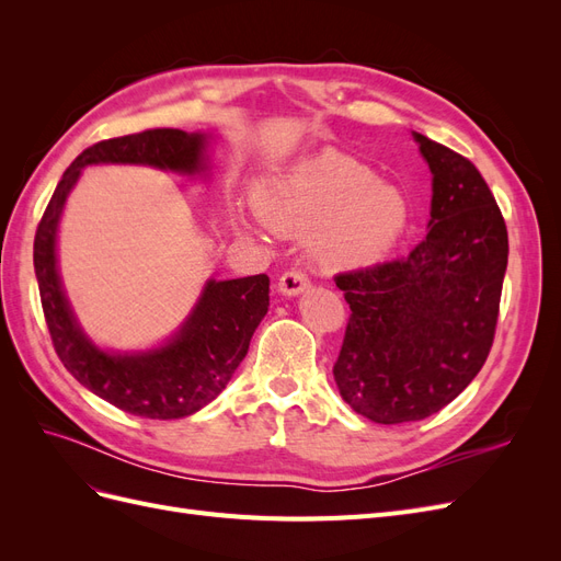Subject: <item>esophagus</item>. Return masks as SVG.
<instances>
[{"instance_id":"esophagus-1","label":"esophagus","mask_w":561,"mask_h":561,"mask_svg":"<svg viewBox=\"0 0 561 561\" xmlns=\"http://www.w3.org/2000/svg\"><path fill=\"white\" fill-rule=\"evenodd\" d=\"M309 285L311 283H309V278H307V274H304V271L290 268V271H285V274L280 276L278 290L283 295H287V297H295V295H299L304 290H309Z\"/></svg>"}]
</instances>
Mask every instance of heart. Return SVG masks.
<instances>
[{
    "label": "heart",
    "instance_id": "heart-1",
    "mask_svg": "<svg viewBox=\"0 0 561 561\" xmlns=\"http://www.w3.org/2000/svg\"><path fill=\"white\" fill-rule=\"evenodd\" d=\"M257 210L278 231L311 233L328 268H363L388 257L410 222V203L393 184L342 151L304 159L264 184Z\"/></svg>",
    "mask_w": 561,
    "mask_h": 561
}]
</instances>
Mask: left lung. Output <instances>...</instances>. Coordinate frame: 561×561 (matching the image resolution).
Returning <instances> with one entry per match:
<instances>
[{
    "instance_id": "1",
    "label": "left lung",
    "mask_w": 561,
    "mask_h": 561,
    "mask_svg": "<svg viewBox=\"0 0 561 561\" xmlns=\"http://www.w3.org/2000/svg\"><path fill=\"white\" fill-rule=\"evenodd\" d=\"M414 138L433 173L426 239L404 257L334 276L351 309L334 381L375 423L426 419L478 377L507 266L505 219L478 168Z\"/></svg>"
}]
</instances>
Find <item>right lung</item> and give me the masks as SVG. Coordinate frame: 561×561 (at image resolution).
Returning <instances> with one entry per match:
<instances>
[{"label":"right lung","instance_id":"add662e5","mask_svg":"<svg viewBox=\"0 0 561 561\" xmlns=\"http://www.w3.org/2000/svg\"><path fill=\"white\" fill-rule=\"evenodd\" d=\"M206 138L178 128H151L95 142L62 173L35 233V271L50 342L65 369L98 398L145 419H182L215 400L245 358L268 309V276L210 280L192 318L171 344L140 355L95 348L67 304L56 268V229L81 168L89 163H147L194 173Z\"/></svg>","mask_w":561,"mask_h":561}]
</instances>
